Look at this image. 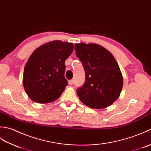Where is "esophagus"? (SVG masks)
<instances>
[{
  "instance_id": "1",
  "label": "esophagus",
  "mask_w": 151,
  "mask_h": 151,
  "mask_svg": "<svg viewBox=\"0 0 151 151\" xmlns=\"http://www.w3.org/2000/svg\"><path fill=\"white\" fill-rule=\"evenodd\" d=\"M73 83H74V80L73 79H71V80H70V81H68V84L70 85H72Z\"/></svg>"
}]
</instances>
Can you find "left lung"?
Wrapping results in <instances>:
<instances>
[{
  "mask_svg": "<svg viewBox=\"0 0 151 151\" xmlns=\"http://www.w3.org/2000/svg\"><path fill=\"white\" fill-rule=\"evenodd\" d=\"M76 55L85 72L84 85L77 90L79 99L90 108H106L116 101L123 88V76L112 54L101 45H75Z\"/></svg>",
  "mask_w": 151,
  "mask_h": 151,
  "instance_id": "1",
  "label": "left lung"
}]
</instances>
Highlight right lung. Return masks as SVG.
Listing matches in <instances>:
<instances>
[{"label":"right lung","mask_w":151,"mask_h":151,"mask_svg":"<svg viewBox=\"0 0 151 151\" xmlns=\"http://www.w3.org/2000/svg\"><path fill=\"white\" fill-rule=\"evenodd\" d=\"M73 50L72 43L53 41L39 46L30 55L24 66L23 85L33 101L48 103L61 96L68 85L65 63Z\"/></svg>","instance_id":"1"}]
</instances>
